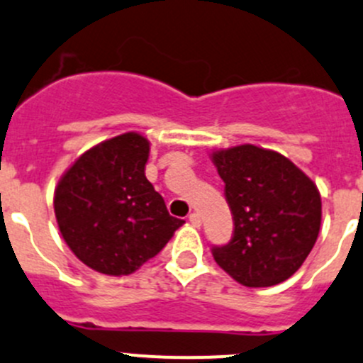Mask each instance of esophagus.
<instances>
[{"instance_id": "obj_1", "label": "esophagus", "mask_w": 363, "mask_h": 363, "mask_svg": "<svg viewBox=\"0 0 363 363\" xmlns=\"http://www.w3.org/2000/svg\"><path fill=\"white\" fill-rule=\"evenodd\" d=\"M189 223H191L193 226H196V228L202 225V218H200L199 212H191V214H189Z\"/></svg>"}]
</instances>
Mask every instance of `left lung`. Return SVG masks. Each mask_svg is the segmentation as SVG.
<instances>
[{
    "label": "left lung",
    "instance_id": "1",
    "mask_svg": "<svg viewBox=\"0 0 363 363\" xmlns=\"http://www.w3.org/2000/svg\"><path fill=\"white\" fill-rule=\"evenodd\" d=\"M225 182L233 237L214 247L216 263L247 288L279 284L302 267L321 226V195L313 179L272 149L244 144L214 149Z\"/></svg>",
    "mask_w": 363,
    "mask_h": 363
}]
</instances>
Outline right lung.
I'll list each match as a JSON object with an SVG mask.
<instances>
[{"instance_id":"obj_1","label":"right lung","mask_w":363,"mask_h":363,"mask_svg":"<svg viewBox=\"0 0 363 363\" xmlns=\"http://www.w3.org/2000/svg\"><path fill=\"white\" fill-rule=\"evenodd\" d=\"M151 142L138 131L100 142L79 156L54 191L67 246L107 276H128L155 258L184 225L145 177Z\"/></svg>"}]
</instances>
